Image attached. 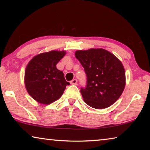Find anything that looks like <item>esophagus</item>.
Instances as JSON below:
<instances>
[{
  "instance_id": "obj_1",
  "label": "esophagus",
  "mask_w": 150,
  "mask_h": 150,
  "mask_svg": "<svg viewBox=\"0 0 150 150\" xmlns=\"http://www.w3.org/2000/svg\"><path fill=\"white\" fill-rule=\"evenodd\" d=\"M71 85H77V79H73V80H72L71 81Z\"/></svg>"
}]
</instances>
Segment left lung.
Returning <instances> with one entry per match:
<instances>
[{
	"instance_id": "left-lung-1",
	"label": "left lung",
	"mask_w": 150,
	"mask_h": 150,
	"mask_svg": "<svg viewBox=\"0 0 150 150\" xmlns=\"http://www.w3.org/2000/svg\"><path fill=\"white\" fill-rule=\"evenodd\" d=\"M75 55L87 74V86L81 89L85 103L96 109L113 105L126 85L125 70L121 61L102 48L77 50Z\"/></svg>"
}]
</instances>
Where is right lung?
<instances>
[{"mask_svg":"<svg viewBox=\"0 0 150 150\" xmlns=\"http://www.w3.org/2000/svg\"><path fill=\"white\" fill-rule=\"evenodd\" d=\"M65 54V51L52 50L35 55L28 63L24 73L25 87L38 103L50 105L55 102L70 84L56 67Z\"/></svg>","mask_w":150,"mask_h":150,"instance_id":"right-lung-1","label":"right lung"}]
</instances>
